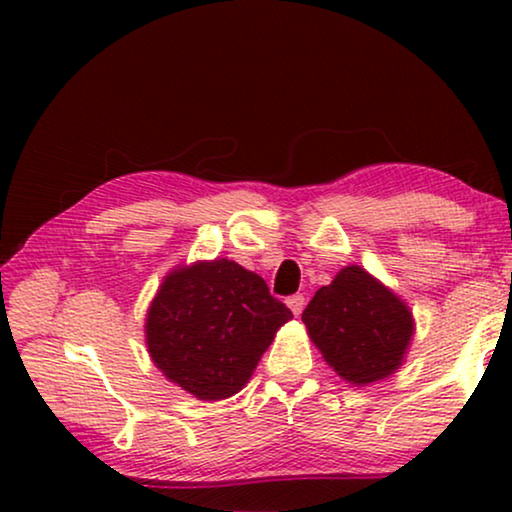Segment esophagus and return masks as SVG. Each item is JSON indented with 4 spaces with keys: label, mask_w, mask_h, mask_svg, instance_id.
I'll return each mask as SVG.
<instances>
[{
    "label": "esophagus",
    "mask_w": 512,
    "mask_h": 512,
    "mask_svg": "<svg viewBox=\"0 0 512 512\" xmlns=\"http://www.w3.org/2000/svg\"><path fill=\"white\" fill-rule=\"evenodd\" d=\"M286 305H289V310L296 314V317H300V312H303V307H305V296H303V293L289 296V298H286Z\"/></svg>",
    "instance_id": "esophagus-1"
}]
</instances>
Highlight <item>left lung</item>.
Segmentation results:
<instances>
[{
	"label": "left lung",
	"instance_id": "8db88e82",
	"mask_svg": "<svg viewBox=\"0 0 512 512\" xmlns=\"http://www.w3.org/2000/svg\"><path fill=\"white\" fill-rule=\"evenodd\" d=\"M303 324L328 366L359 387L394 373L415 333L408 305L359 265L314 293Z\"/></svg>",
	"mask_w": 512,
	"mask_h": 512
}]
</instances>
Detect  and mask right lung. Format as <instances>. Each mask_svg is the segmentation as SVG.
<instances>
[{
	"instance_id": "obj_1",
	"label": "right lung",
	"mask_w": 512,
	"mask_h": 512,
	"mask_svg": "<svg viewBox=\"0 0 512 512\" xmlns=\"http://www.w3.org/2000/svg\"><path fill=\"white\" fill-rule=\"evenodd\" d=\"M293 319L256 272L228 258L163 279L146 314V347L167 380L200 401L240 391L275 333Z\"/></svg>"
}]
</instances>
